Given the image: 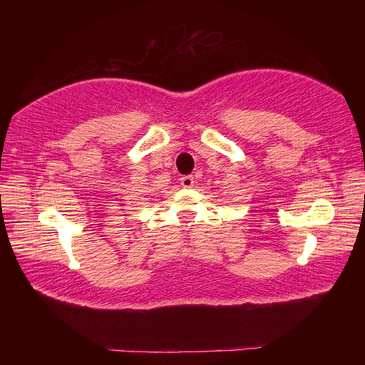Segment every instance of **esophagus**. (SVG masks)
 Masks as SVG:
<instances>
[{
  "label": "esophagus",
  "instance_id": "obj_1",
  "mask_svg": "<svg viewBox=\"0 0 365 365\" xmlns=\"http://www.w3.org/2000/svg\"><path fill=\"white\" fill-rule=\"evenodd\" d=\"M180 183H182L183 188H191V187H193V183H195V178L191 177V175L182 177V178H180Z\"/></svg>",
  "mask_w": 365,
  "mask_h": 365
}]
</instances>
